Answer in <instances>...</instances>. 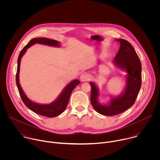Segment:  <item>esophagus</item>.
I'll return each mask as SVG.
<instances>
[{"instance_id": "1", "label": "esophagus", "mask_w": 160, "mask_h": 160, "mask_svg": "<svg viewBox=\"0 0 160 160\" xmlns=\"http://www.w3.org/2000/svg\"><path fill=\"white\" fill-rule=\"evenodd\" d=\"M90 75L88 73H83L82 75H81L80 76V80L82 82H87V81H88L90 80Z\"/></svg>"}]
</instances>
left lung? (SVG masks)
<instances>
[{
  "label": "left lung",
  "instance_id": "8db88e82",
  "mask_svg": "<svg viewBox=\"0 0 160 160\" xmlns=\"http://www.w3.org/2000/svg\"><path fill=\"white\" fill-rule=\"evenodd\" d=\"M116 40L120 42V47L112 62L127 73V85L123 92L111 98L109 104L102 105L98 101L99 91L98 87L94 82H90L91 104L98 112L105 116L117 115L129 109L138 96L142 83L141 62L134 48L125 39Z\"/></svg>",
  "mask_w": 160,
  "mask_h": 160
}]
</instances>
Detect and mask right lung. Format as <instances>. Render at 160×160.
<instances>
[{"mask_svg":"<svg viewBox=\"0 0 160 160\" xmlns=\"http://www.w3.org/2000/svg\"><path fill=\"white\" fill-rule=\"evenodd\" d=\"M35 43H40L43 45H48L49 46L52 47H59V42L49 39L47 38H35L32 39L26 46L22 49L18 56V68H17V72L16 75V85L18 88V91L19 95L21 98V99L24 104L27 106L32 111L38 114L41 116L47 117L49 118H54L56 117L61 114L65 110L66 108L68 106V102H69V99L70 95L72 92L73 90L78 85L80 82L76 79L72 81L69 84L64 88L62 92L59 96V97L52 102L49 104H41L33 102L30 99H29L27 96L24 93L22 90L19 80V68H20V62L21 59L26 52L27 49L30 48L32 45Z\"/></svg>","mask_w":160,"mask_h":160,"instance_id":"obj_1","label":"right lung"}]
</instances>
